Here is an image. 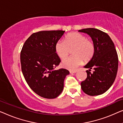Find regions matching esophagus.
<instances>
[{
	"instance_id": "34e87169",
	"label": "esophagus",
	"mask_w": 123,
	"mask_h": 123,
	"mask_svg": "<svg viewBox=\"0 0 123 123\" xmlns=\"http://www.w3.org/2000/svg\"><path fill=\"white\" fill-rule=\"evenodd\" d=\"M70 74H75V73H76L77 72V70H72V71H70Z\"/></svg>"
}]
</instances>
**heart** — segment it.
Segmentation results:
<instances>
[{
    "mask_svg": "<svg viewBox=\"0 0 123 123\" xmlns=\"http://www.w3.org/2000/svg\"><path fill=\"white\" fill-rule=\"evenodd\" d=\"M73 49L74 56L65 58L62 62V66L70 70H75L82 65L84 61H90L95 52L94 42L84 34L76 32L68 34L64 41H58L55 46L57 54L61 59L67 57L70 50Z\"/></svg>",
    "mask_w": 123,
    "mask_h": 123,
    "instance_id": "heart-1",
    "label": "heart"
}]
</instances>
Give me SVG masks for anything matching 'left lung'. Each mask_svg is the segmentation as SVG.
<instances>
[{"mask_svg": "<svg viewBox=\"0 0 123 123\" xmlns=\"http://www.w3.org/2000/svg\"><path fill=\"white\" fill-rule=\"evenodd\" d=\"M90 36L95 47V54L84 66L87 78L81 83V89L90 96L103 94L115 81L118 68V56L111 39L106 33L99 29L89 28L79 31ZM94 69L93 73L91 70Z\"/></svg>", "mask_w": 123, "mask_h": 123, "instance_id": "left-lung-1", "label": "left lung"}]
</instances>
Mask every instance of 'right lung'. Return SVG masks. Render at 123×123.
Wrapping results in <instances>:
<instances>
[{"label":"right lung","mask_w":123,"mask_h":123,"mask_svg":"<svg viewBox=\"0 0 123 123\" xmlns=\"http://www.w3.org/2000/svg\"><path fill=\"white\" fill-rule=\"evenodd\" d=\"M64 31H44L33 33L20 52L22 71L29 87L39 96L54 98L63 89V82L69 71L55 70L61 60L56 53V43Z\"/></svg>","instance_id":"right-lung-1"}]
</instances>
